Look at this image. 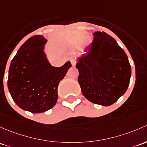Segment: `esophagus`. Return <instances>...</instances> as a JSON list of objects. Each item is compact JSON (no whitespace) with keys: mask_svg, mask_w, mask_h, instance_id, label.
<instances>
[{"mask_svg":"<svg viewBox=\"0 0 147 147\" xmlns=\"http://www.w3.org/2000/svg\"><path fill=\"white\" fill-rule=\"evenodd\" d=\"M76 63H77V61H75V59L71 60V64H72V65L73 66V67H74V66L76 65Z\"/></svg>","mask_w":147,"mask_h":147,"instance_id":"esophagus-1","label":"esophagus"}]
</instances>
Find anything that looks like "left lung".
<instances>
[{"label":"left lung","instance_id":"8db88e82","mask_svg":"<svg viewBox=\"0 0 147 147\" xmlns=\"http://www.w3.org/2000/svg\"><path fill=\"white\" fill-rule=\"evenodd\" d=\"M76 65L78 82L84 97L95 104L109 106L126 92L131 66L125 52L106 32H95Z\"/></svg>","mask_w":147,"mask_h":147}]
</instances>
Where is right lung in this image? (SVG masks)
<instances>
[{"label":"right lung","instance_id":"1","mask_svg":"<svg viewBox=\"0 0 147 147\" xmlns=\"http://www.w3.org/2000/svg\"><path fill=\"white\" fill-rule=\"evenodd\" d=\"M47 40L36 35L24 43L12 60L7 87L20 108L32 113L52 109L58 100V86L71 67L67 61L61 67L51 65L44 51Z\"/></svg>","mask_w":147,"mask_h":147}]
</instances>
